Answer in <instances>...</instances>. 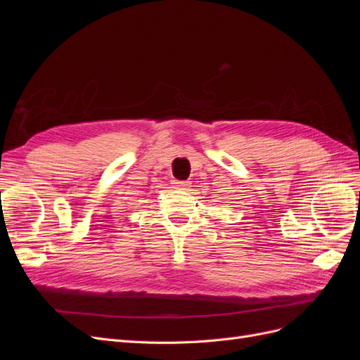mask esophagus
Segmentation results:
<instances>
[{
	"label": "esophagus",
	"instance_id": "obj_1",
	"mask_svg": "<svg viewBox=\"0 0 360 360\" xmlns=\"http://www.w3.org/2000/svg\"><path fill=\"white\" fill-rule=\"evenodd\" d=\"M172 184H174V188H177V189H188V188H191V183H189V181L174 180V181H172Z\"/></svg>",
	"mask_w": 360,
	"mask_h": 360
}]
</instances>
